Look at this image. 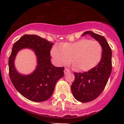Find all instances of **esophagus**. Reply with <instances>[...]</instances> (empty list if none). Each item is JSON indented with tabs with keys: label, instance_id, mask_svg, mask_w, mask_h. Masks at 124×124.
<instances>
[{
	"label": "esophagus",
	"instance_id": "esophagus-1",
	"mask_svg": "<svg viewBox=\"0 0 124 124\" xmlns=\"http://www.w3.org/2000/svg\"><path fill=\"white\" fill-rule=\"evenodd\" d=\"M70 72V70H68V68H65V70H64V73L65 74H67Z\"/></svg>",
	"mask_w": 124,
	"mask_h": 124
}]
</instances>
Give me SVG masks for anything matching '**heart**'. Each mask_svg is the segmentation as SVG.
Returning a JSON list of instances; mask_svg holds the SVG:
<instances>
[{
    "label": "heart",
    "instance_id": "b5f03b06",
    "mask_svg": "<svg viewBox=\"0 0 124 124\" xmlns=\"http://www.w3.org/2000/svg\"><path fill=\"white\" fill-rule=\"evenodd\" d=\"M102 47L96 40L82 39L74 42H65L54 46L51 54L57 64L65 65L71 61L74 67L81 71H87L101 61Z\"/></svg>",
    "mask_w": 124,
    "mask_h": 124
}]
</instances>
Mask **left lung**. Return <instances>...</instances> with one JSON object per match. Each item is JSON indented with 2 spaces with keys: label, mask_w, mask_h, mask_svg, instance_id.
Wrapping results in <instances>:
<instances>
[{
  "label": "left lung",
  "mask_w": 124,
  "mask_h": 124,
  "mask_svg": "<svg viewBox=\"0 0 124 124\" xmlns=\"http://www.w3.org/2000/svg\"><path fill=\"white\" fill-rule=\"evenodd\" d=\"M89 34L101 44L102 53L100 62L92 70L84 72H74L75 79L71 86L74 97L82 102L96 99L102 93L112 72V49L106 38L100 35L87 31L82 36Z\"/></svg>",
  "instance_id": "1"
}]
</instances>
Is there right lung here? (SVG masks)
<instances>
[{
  "label": "right lung",
  "instance_id": "obj_1",
  "mask_svg": "<svg viewBox=\"0 0 124 124\" xmlns=\"http://www.w3.org/2000/svg\"><path fill=\"white\" fill-rule=\"evenodd\" d=\"M53 43L35 35H24L13 45L9 57V74L12 84L21 95L29 100L42 102L50 98L56 83L63 76V67L51 63L50 50ZM24 48L34 50L37 57L36 70L31 75L19 74L14 67L17 52Z\"/></svg>",
  "mask_w": 124,
  "mask_h": 124
}]
</instances>
